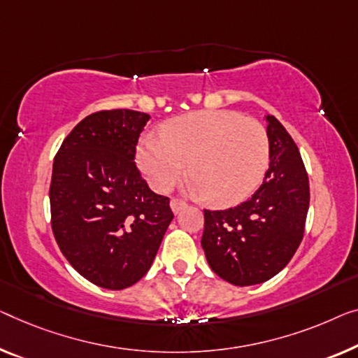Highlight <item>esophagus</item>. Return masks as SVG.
Returning <instances> with one entry per match:
<instances>
[{
	"instance_id": "obj_1",
	"label": "esophagus",
	"mask_w": 358,
	"mask_h": 358,
	"mask_svg": "<svg viewBox=\"0 0 358 358\" xmlns=\"http://www.w3.org/2000/svg\"><path fill=\"white\" fill-rule=\"evenodd\" d=\"M170 207H172L173 213H178L180 210H183V209H185V207H186V202L180 201V199H172V201H170Z\"/></svg>"
}]
</instances>
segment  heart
Masks as SVG:
<instances>
[{"mask_svg": "<svg viewBox=\"0 0 358 358\" xmlns=\"http://www.w3.org/2000/svg\"><path fill=\"white\" fill-rule=\"evenodd\" d=\"M136 162L159 193L172 189L188 164L193 193L212 204H234L262 183L270 162L268 133L239 112H193L169 122L162 138L143 136Z\"/></svg>", "mask_w": 358, "mask_h": 358, "instance_id": "1", "label": "heart"}]
</instances>
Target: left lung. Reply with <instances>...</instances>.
<instances>
[{"instance_id":"8db88e82","label":"left lung","mask_w":358,"mask_h":358,"mask_svg":"<svg viewBox=\"0 0 358 358\" xmlns=\"http://www.w3.org/2000/svg\"><path fill=\"white\" fill-rule=\"evenodd\" d=\"M270 165L249 201L204 210L202 249L210 268L234 286L273 278L289 264L303 236L310 201L301 152L273 115H266Z\"/></svg>"}]
</instances>
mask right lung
<instances>
[{"instance_id": "right-lung-1", "label": "right lung", "mask_w": 358, "mask_h": 358, "mask_svg": "<svg viewBox=\"0 0 358 358\" xmlns=\"http://www.w3.org/2000/svg\"><path fill=\"white\" fill-rule=\"evenodd\" d=\"M149 119L130 109L94 112L69 133L52 164L57 246L106 289H125L148 273L173 218L169 197L149 189L133 161Z\"/></svg>"}]
</instances>
